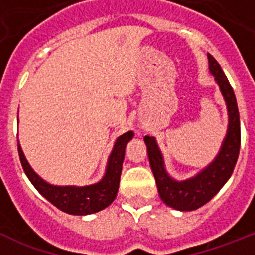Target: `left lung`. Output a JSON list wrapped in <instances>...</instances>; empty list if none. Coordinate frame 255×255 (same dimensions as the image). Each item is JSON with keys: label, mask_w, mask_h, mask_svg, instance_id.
Listing matches in <instances>:
<instances>
[{"label": "left lung", "mask_w": 255, "mask_h": 255, "mask_svg": "<svg viewBox=\"0 0 255 255\" xmlns=\"http://www.w3.org/2000/svg\"><path fill=\"white\" fill-rule=\"evenodd\" d=\"M208 61L209 70L215 75L229 108V131L220 154L213 163L193 179L175 181L164 171L163 159L154 138H144L159 197L167 206L179 211H194L208 203L233 175L240 150V117L235 93L216 58L208 55Z\"/></svg>", "instance_id": "left-lung-1"}]
</instances>
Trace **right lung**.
Here are the masks:
<instances>
[{"instance_id": "add662e5", "label": "right lung", "mask_w": 255, "mask_h": 255, "mask_svg": "<svg viewBox=\"0 0 255 255\" xmlns=\"http://www.w3.org/2000/svg\"><path fill=\"white\" fill-rule=\"evenodd\" d=\"M132 136L134 134L129 131L117 139L114 150L108 159L107 172L105 177L98 184L83 186V188L49 185L31 170L22 154L19 143H17V150H19L22 170L40 194L62 212H66L69 215L84 216L102 211L106 207L110 206L116 198L119 184H120L126 144Z\"/></svg>"}]
</instances>
